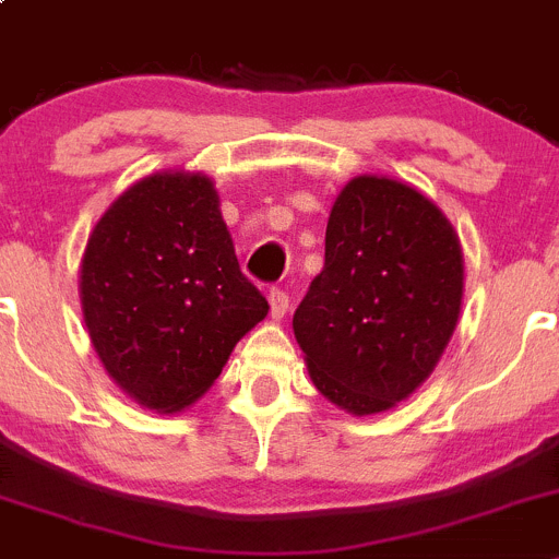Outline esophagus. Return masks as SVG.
<instances>
[{
	"mask_svg": "<svg viewBox=\"0 0 559 559\" xmlns=\"http://www.w3.org/2000/svg\"><path fill=\"white\" fill-rule=\"evenodd\" d=\"M267 297H270V313H273V319H284V313L289 311V292L281 289V286H273Z\"/></svg>",
	"mask_w": 559,
	"mask_h": 559,
	"instance_id": "1",
	"label": "esophagus"
}]
</instances>
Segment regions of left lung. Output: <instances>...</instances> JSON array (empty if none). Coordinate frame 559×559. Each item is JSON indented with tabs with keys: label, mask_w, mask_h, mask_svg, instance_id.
Masks as SVG:
<instances>
[{
	"label": "left lung",
	"mask_w": 559,
	"mask_h": 559,
	"mask_svg": "<svg viewBox=\"0 0 559 559\" xmlns=\"http://www.w3.org/2000/svg\"><path fill=\"white\" fill-rule=\"evenodd\" d=\"M460 300L462 253L443 213L411 186L362 175L332 205L324 270L292 326L316 389L379 414L432 373Z\"/></svg>",
	"instance_id": "8db88e82"
}]
</instances>
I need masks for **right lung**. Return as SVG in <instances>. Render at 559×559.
<instances>
[{"mask_svg": "<svg viewBox=\"0 0 559 559\" xmlns=\"http://www.w3.org/2000/svg\"><path fill=\"white\" fill-rule=\"evenodd\" d=\"M81 300L107 373L165 414L202 397L267 316L211 178L189 173L151 175L112 202L83 253Z\"/></svg>", "mask_w": 559, "mask_h": 559, "instance_id": "obj_1", "label": "right lung"}]
</instances>
